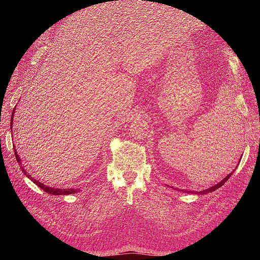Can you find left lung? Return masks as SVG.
I'll return each instance as SVG.
<instances>
[{
  "mask_svg": "<svg viewBox=\"0 0 260 260\" xmlns=\"http://www.w3.org/2000/svg\"><path fill=\"white\" fill-rule=\"evenodd\" d=\"M231 175H232V172H231V174L230 175H228L222 181H221V182H219L218 184H216V185H214V186H211V187H209V188H207V190H204V191H200V192H195V194H206V193H209V192H212V191H215V190H217V188H219L220 186H221L222 184H224L225 183V181L228 180V179H229L230 177H231ZM185 193H190L191 191H188V192H186V191H184Z\"/></svg>",
  "mask_w": 260,
  "mask_h": 260,
  "instance_id": "1",
  "label": "left lung"
}]
</instances>
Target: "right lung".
<instances>
[{"label":"right lung","instance_id":"right-lung-1","mask_svg":"<svg viewBox=\"0 0 260 260\" xmlns=\"http://www.w3.org/2000/svg\"><path fill=\"white\" fill-rule=\"evenodd\" d=\"M14 113H15V109L13 111V115H12V119H11V128L13 129V117H14ZM14 151H15V156H16V159H17V162L19 164V165H21V160H20V158H19V155L17 154V152H16V149L14 148ZM21 170H22V172L23 174H25L30 180H32L34 182L39 186V187H41L42 190L44 191V192H46V193H49V194H52V195H68V194H74V193H77L78 192V190H74V188H64V190H62V188H54V187H49V186H46V185H44V184H42L41 182H39V181H37L36 179H34L32 177H31L30 175H28L27 172H26V170L23 169V167L21 166V168H20Z\"/></svg>","mask_w":260,"mask_h":260}]
</instances>
